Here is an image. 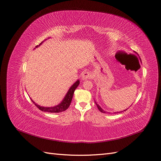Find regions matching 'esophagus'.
Returning a JSON list of instances; mask_svg holds the SVG:
<instances>
[{"instance_id": "34e87169", "label": "esophagus", "mask_w": 161, "mask_h": 161, "mask_svg": "<svg viewBox=\"0 0 161 161\" xmlns=\"http://www.w3.org/2000/svg\"><path fill=\"white\" fill-rule=\"evenodd\" d=\"M91 78V74L89 72H84L83 74H82V79L83 80H88Z\"/></svg>"}]
</instances>
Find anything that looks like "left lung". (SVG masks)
Instances as JSON below:
<instances>
[{"label":"left lung","mask_w":161,"mask_h":161,"mask_svg":"<svg viewBox=\"0 0 161 161\" xmlns=\"http://www.w3.org/2000/svg\"><path fill=\"white\" fill-rule=\"evenodd\" d=\"M135 56H136V55H135ZM136 57H137V56H136ZM137 58H138V57H137ZM140 60H141V59H140ZM95 104H97V106L98 107V109H99V111H100V112H101L102 113H105V114H106V113H108V112H105L104 110H103V109L99 106V105H98V104H97V103H96V102H95ZM125 110H126V109H125ZM125 110H124V111H125ZM121 112H120V113H121Z\"/></svg>","instance_id":"8db88e82"}]
</instances>
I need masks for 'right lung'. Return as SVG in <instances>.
I'll use <instances>...</instances> for the list:
<instances>
[{
	"mask_svg": "<svg viewBox=\"0 0 161 161\" xmlns=\"http://www.w3.org/2000/svg\"><path fill=\"white\" fill-rule=\"evenodd\" d=\"M40 44H42V43H40ZM38 46H36V47ZM79 84H80L79 80H78L75 83H74V85L69 89V91H68L67 94L64 97L62 102L59 104H58L57 106H55L54 107H42V106H40L35 104L33 102L32 100H32V102L35 104V106L42 112H50V113H59V112H64L66 110V109L69 108V107L70 106V103L72 102V99L73 97L74 92L75 89L77 88L78 86H79Z\"/></svg>",
	"mask_w": 161,
	"mask_h": 161,
	"instance_id": "obj_1",
	"label": "right lung"
}]
</instances>
